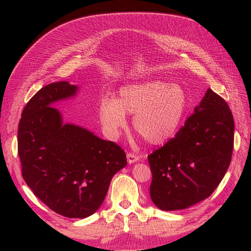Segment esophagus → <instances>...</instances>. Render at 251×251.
Returning <instances> with one entry per match:
<instances>
[{"label": "esophagus", "instance_id": "obj_1", "mask_svg": "<svg viewBox=\"0 0 251 251\" xmlns=\"http://www.w3.org/2000/svg\"><path fill=\"white\" fill-rule=\"evenodd\" d=\"M126 159H127L128 163H134V162H137L139 160V157L137 155L133 154V153H127L126 154Z\"/></svg>", "mask_w": 251, "mask_h": 251}]
</instances>
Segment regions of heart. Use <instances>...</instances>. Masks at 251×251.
I'll use <instances>...</instances> for the list:
<instances>
[{
  "mask_svg": "<svg viewBox=\"0 0 251 251\" xmlns=\"http://www.w3.org/2000/svg\"><path fill=\"white\" fill-rule=\"evenodd\" d=\"M187 109V95L179 85L151 80L126 85L118 98L102 96L100 121L109 134L117 136L126 125V113L134 114L133 127L151 144H161L176 134Z\"/></svg>",
  "mask_w": 251,
  "mask_h": 251,
  "instance_id": "obj_1",
  "label": "heart"
}]
</instances>
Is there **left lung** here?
<instances>
[{
	"instance_id": "1",
	"label": "left lung",
	"mask_w": 251,
	"mask_h": 251,
	"mask_svg": "<svg viewBox=\"0 0 251 251\" xmlns=\"http://www.w3.org/2000/svg\"><path fill=\"white\" fill-rule=\"evenodd\" d=\"M234 121L228 104L207 89L175 137L148 156L151 201L162 210L184 209L208 198L231 161Z\"/></svg>"
}]
</instances>
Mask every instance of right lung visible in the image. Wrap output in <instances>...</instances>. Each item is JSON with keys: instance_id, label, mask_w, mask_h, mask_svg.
<instances>
[{"instance_id": "right-lung-1", "label": "right lung", "mask_w": 251, "mask_h": 251, "mask_svg": "<svg viewBox=\"0 0 251 251\" xmlns=\"http://www.w3.org/2000/svg\"><path fill=\"white\" fill-rule=\"evenodd\" d=\"M68 81L42 88L23 110L18 130L22 176L43 203L67 218H87L100 208L110 182L126 165L125 151L79 126L64 124L50 104L70 98Z\"/></svg>"}]
</instances>
